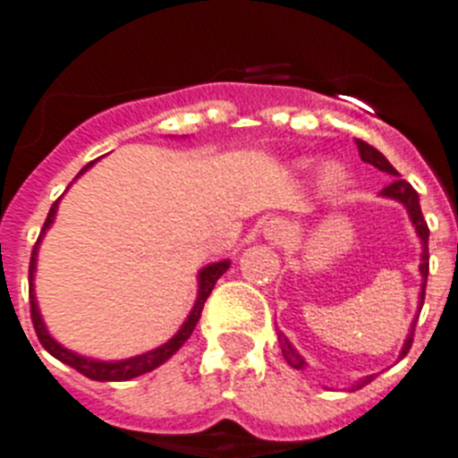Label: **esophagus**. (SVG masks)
I'll use <instances>...</instances> for the list:
<instances>
[{
    "label": "esophagus",
    "instance_id": "esophagus-1",
    "mask_svg": "<svg viewBox=\"0 0 458 458\" xmlns=\"http://www.w3.org/2000/svg\"><path fill=\"white\" fill-rule=\"evenodd\" d=\"M264 238L275 242V245L284 242L289 238V225H286V220H282V217H270V220H266Z\"/></svg>",
    "mask_w": 458,
    "mask_h": 458
}]
</instances>
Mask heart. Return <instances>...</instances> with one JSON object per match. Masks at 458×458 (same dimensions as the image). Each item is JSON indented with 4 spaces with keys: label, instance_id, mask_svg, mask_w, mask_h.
<instances>
[{
    "label": "heart",
    "instance_id": "b5f03b06",
    "mask_svg": "<svg viewBox=\"0 0 458 458\" xmlns=\"http://www.w3.org/2000/svg\"><path fill=\"white\" fill-rule=\"evenodd\" d=\"M318 183L323 190H337L346 183V172L339 163H326L318 169Z\"/></svg>",
    "mask_w": 458,
    "mask_h": 458
}]
</instances>
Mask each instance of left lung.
Listing matches in <instances>:
<instances>
[{
	"mask_svg": "<svg viewBox=\"0 0 458 458\" xmlns=\"http://www.w3.org/2000/svg\"><path fill=\"white\" fill-rule=\"evenodd\" d=\"M355 147H358L362 163L374 165L376 169H380V172H386L387 176H392V183L380 190V197L399 201V204L408 210V217H411L412 226H415V233H418L420 242H422V259H420V275H422V289H420V307H418V311H420L424 305V286H427V277H428V226H427V222H424L422 208H420V197H418V192L412 190V185L408 183V181L399 179V172L392 167L390 160H387L383 153L376 151L374 147H369V144L362 140H355ZM412 330H415V321L411 323V333H408L406 339H403V346H402V353H399V358H403V355L408 353V349H411ZM277 339H279L282 355H284L286 362H289L293 369H305L307 367L305 358H302V355L293 349V344L284 337V333H277ZM371 378H374V376H365V378L355 380L353 386H351V390H360V387H365Z\"/></svg>",
	"mask_w": 458,
	"mask_h": 458,
	"instance_id": "left-lung-1",
	"label": "left lung"
}]
</instances>
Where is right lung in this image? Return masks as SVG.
Here are the masks:
<instances>
[{
    "label": "right lung",
    "mask_w": 458,
    "mask_h": 458,
    "mask_svg": "<svg viewBox=\"0 0 458 458\" xmlns=\"http://www.w3.org/2000/svg\"><path fill=\"white\" fill-rule=\"evenodd\" d=\"M93 165H96V160H91L89 165H84L75 179H80V176H82L87 169H91ZM59 201H62V199H56L55 204H52L50 213H47V220H46V225H43V232H40L38 241H36L34 252H31V261H30L31 321H34V330H36V335H38L40 344H43V349H46L50 355H55L56 360H62L64 365L72 367V369H78L80 374H84L87 378L100 380V383H107V380H131V378H135V376L147 374V371H153L156 367L165 365V362H167V360L172 358V355L176 353V351H179L185 342H188V337L192 335L194 326H197V321H199L206 298L210 295V291H213V286H216L217 279H220L222 275L229 270L232 261H229V259H222V261L208 264V266H204V268L199 270V275H197V284H199V286H197V301H194L192 310H190V314H188V318L183 321V326L179 327V333L174 335L172 339H167L163 346H157V349L147 351V353L135 355V358H125V360L87 358V355H80V353H75V351L66 349L64 344H59L55 337H52L50 333H47L46 321H43V317H40L38 302H36L34 275H36V261H38V245H40V241H43V236H46L47 229L52 226V222H55L56 208H59Z\"/></svg>",
    "instance_id": "obj_1"
}]
</instances>
